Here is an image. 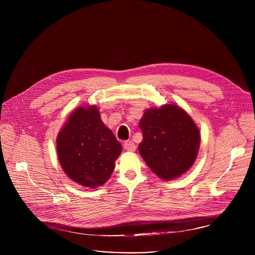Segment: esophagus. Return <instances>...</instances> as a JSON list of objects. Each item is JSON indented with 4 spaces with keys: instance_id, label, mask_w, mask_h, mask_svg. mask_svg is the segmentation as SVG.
Masks as SVG:
<instances>
[{
    "instance_id": "1",
    "label": "esophagus",
    "mask_w": 255,
    "mask_h": 255,
    "mask_svg": "<svg viewBox=\"0 0 255 255\" xmlns=\"http://www.w3.org/2000/svg\"><path fill=\"white\" fill-rule=\"evenodd\" d=\"M124 148H125V150H127V151H135L136 150V145L134 144V142L133 141H126L125 143H124Z\"/></svg>"
}]
</instances>
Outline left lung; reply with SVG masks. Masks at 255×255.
Returning <instances> with one entry per match:
<instances>
[{
  "instance_id": "1",
  "label": "left lung",
  "mask_w": 255,
  "mask_h": 255,
  "mask_svg": "<svg viewBox=\"0 0 255 255\" xmlns=\"http://www.w3.org/2000/svg\"><path fill=\"white\" fill-rule=\"evenodd\" d=\"M143 140L140 155L163 179L185 173L195 162L200 132L191 117L175 105H164L144 113L139 122Z\"/></svg>"
}]
</instances>
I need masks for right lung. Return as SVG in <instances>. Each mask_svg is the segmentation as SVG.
I'll return each mask as SVG.
<instances>
[{
  "mask_svg": "<svg viewBox=\"0 0 255 255\" xmlns=\"http://www.w3.org/2000/svg\"><path fill=\"white\" fill-rule=\"evenodd\" d=\"M56 143L64 172L88 188L106 183L122 150L121 143L102 122L96 106L78 108L59 132Z\"/></svg>",
  "mask_w": 255,
  "mask_h": 255,
  "instance_id": "1",
  "label": "right lung"
}]
</instances>
